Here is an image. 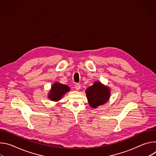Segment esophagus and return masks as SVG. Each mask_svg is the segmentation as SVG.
<instances>
[{
  "label": "esophagus",
  "instance_id": "34e87169",
  "mask_svg": "<svg viewBox=\"0 0 156 156\" xmlns=\"http://www.w3.org/2000/svg\"><path fill=\"white\" fill-rule=\"evenodd\" d=\"M81 87V84H79V83H76L75 85V88L76 89V90H79L80 89Z\"/></svg>",
  "mask_w": 156,
  "mask_h": 156
}]
</instances>
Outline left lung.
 <instances>
[{
  "label": "left lung",
  "instance_id": "obj_1",
  "mask_svg": "<svg viewBox=\"0 0 156 156\" xmlns=\"http://www.w3.org/2000/svg\"><path fill=\"white\" fill-rule=\"evenodd\" d=\"M110 93L109 88L100 82H95L86 91L89 104L93 108L105 104L109 99Z\"/></svg>",
  "mask_w": 156,
  "mask_h": 156
}]
</instances>
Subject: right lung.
I'll use <instances>...</instances> for the list:
<instances>
[{
	"label": "right lung",
	"instance_id": "1",
	"mask_svg": "<svg viewBox=\"0 0 156 156\" xmlns=\"http://www.w3.org/2000/svg\"><path fill=\"white\" fill-rule=\"evenodd\" d=\"M69 91L70 87L68 86L55 83L52 85L48 97L52 101H58L66 93L69 92Z\"/></svg>",
	"mask_w": 156,
	"mask_h": 156
}]
</instances>
